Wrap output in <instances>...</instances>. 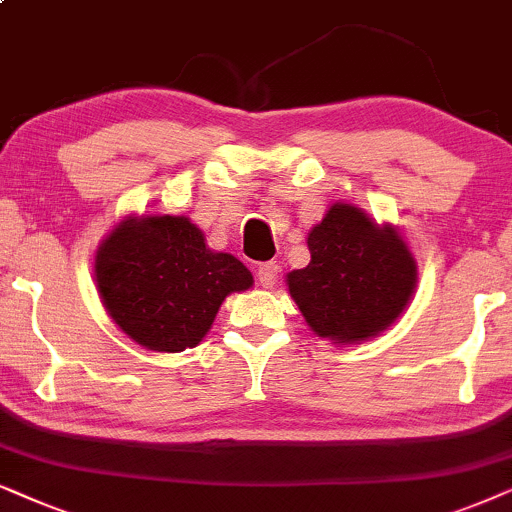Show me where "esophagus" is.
Instances as JSON below:
<instances>
[{"mask_svg":"<svg viewBox=\"0 0 512 512\" xmlns=\"http://www.w3.org/2000/svg\"><path fill=\"white\" fill-rule=\"evenodd\" d=\"M276 278H278V264L276 262H262L260 267H257V283L262 285V288H274L276 285Z\"/></svg>","mask_w":512,"mask_h":512,"instance_id":"obj_1","label":"esophagus"}]
</instances>
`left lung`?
<instances>
[{"instance_id":"8db88e82","label":"left lung","mask_w":512,"mask_h":512,"mask_svg":"<svg viewBox=\"0 0 512 512\" xmlns=\"http://www.w3.org/2000/svg\"><path fill=\"white\" fill-rule=\"evenodd\" d=\"M306 243L311 262L290 271L288 290L318 337L365 342L410 304L417 262L391 224H377L351 203H332Z\"/></svg>"}]
</instances>
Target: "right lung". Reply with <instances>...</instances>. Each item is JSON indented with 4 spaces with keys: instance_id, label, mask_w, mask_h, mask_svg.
<instances>
[{
    "instance_id": "obj_1",
    "label": "right lung",
    "mask_w": 512,
    "mask_h": 512,
    "mask_svg": "<svg viewBox=\"0 0 512 512\" xmlns=\"http://www.w3.org/2000/svg\"><path fill=\"white\" fill-rule=\"evenodd\" d=\"M95 283L114 323L149 351L194 349L220 304L248 290L252 274L213 252L185 215L126 217L95 252Z\"/></svg>"
}]
</instances>
